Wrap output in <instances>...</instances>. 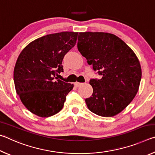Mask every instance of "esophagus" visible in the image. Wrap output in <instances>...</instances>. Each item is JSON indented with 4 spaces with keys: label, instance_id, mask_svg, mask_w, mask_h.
<instances>
[{
    "label": "esophagus",
    "instance_id": "1",
    "mask_svg": "<svg viewBox=\"0 0 155 155\" xmlns=\"http://www.w3.org/2000/svg\"><path fill=\"white\" fill-rule=\"evenodd\" d=\"M83 83H79V82H76V83H74V85L76 86V87H79V86H81V85H82Z\"/></svg>",
    "mask_w": 155,
    "mask_h": 155
}]
</instances>
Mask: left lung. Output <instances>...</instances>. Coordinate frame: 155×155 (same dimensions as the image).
<instances>
[{
    "mask_svg": "<svg viewBox=\"0 0 155 155\" xmlns=\"http://www.w3.org/2000/svg\"><path fill=\"white\" fill-rule=\"evenodd\" d=\"M78 49L102 76L90 81L93 94L85 99L88 109L103 117L119 114L137 93L141 69L137 56L124 41L108 33H79Z\"/></svg>",
    "mask_w": 155,
    "mask_h": 155,
    "instance_id": "left-lung-1",
    "label": "left lung"
}]
</instances>
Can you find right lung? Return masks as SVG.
<instances>
[{"label": "right lung", "mask_w": 155, "mask_h": 155, "mask_svg": "<svg viewBox=\"0 0 155 155\" xmlns=\"http://www.w3.org/2000/svg\"><path fill=\"white\" fill-rule=\"evenodd\" d=\"M78 33L49 34L33 41L22 50L14 71L15 90L27 109L46 117L62 109L73 84L58 79L64 72V56L77 43Z\"/></svg>", "instance_id": "1"}]
</instances>
